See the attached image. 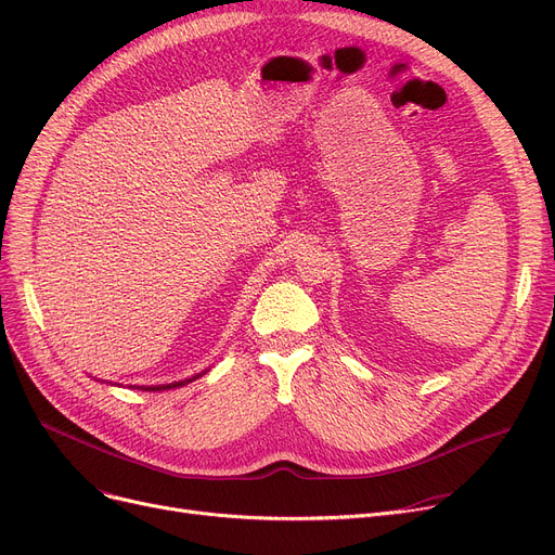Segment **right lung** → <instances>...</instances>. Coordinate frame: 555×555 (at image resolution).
Returning a JSON list of instances; mask_svg holds the SVG:
<instances>
[{"mask_svg":"<svg viewBox=\"0 0 555 555\" xmlns=\"http://www.w3.org/2000/svg\"><path fill=\"white\" fill-rule=\"evenodd\" d=\"M202 373H204V371H202ZM202 373H197V375L189 377V380H180V383H170V385H157V387H141V389H145V391H164V389H175V387H184V385H189V383L197 380V377H199ZM137 389H139V387H137Z\"/></svg>","mask_w":555,"mask_h":555,"instance_id":"right-lung-1","label":"right lung"}]
</instances>
